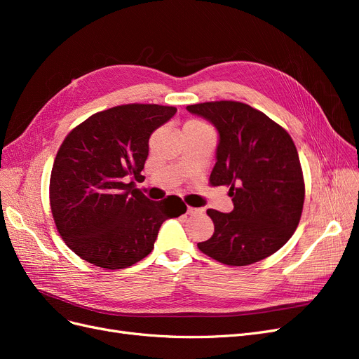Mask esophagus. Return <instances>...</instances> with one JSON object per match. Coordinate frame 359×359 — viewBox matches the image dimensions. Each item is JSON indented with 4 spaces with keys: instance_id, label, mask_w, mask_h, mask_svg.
Returning <instances> with one entry per match:
<instances>
[{
    "instance_id": "obj_1",
    "label": "esophagus",
    "mask_w": 359,
    "mask_h": 359,
    "mask_svg": "<svg viewBox=\"0 0 359 359\" xmlns=\"http://www.w3.org/2000/svg\"><path fill=\"white\" fill-rule=\"evenodd\" d=\"M203 210L202 208H194V206H187V214L189 215H198L202 214Z\"/></svg>"
}]
</instances>
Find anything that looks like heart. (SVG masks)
Segmentation results:
<instances>
[{"label": "heart", "instance_id": "b5f03b06", "mask_svg": "<svg viewBox=\"0 0 359 359\" xmlns=\"http://www.w3.org/2000/svg\"><path fill=\"white\" fill-rule=\"evenodd\" d=\"M186 126H203V124L199 121H189Z\"/></svg>", "mask_w": 359, "mask_h": 359}]
</instances>
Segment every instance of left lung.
<instances>
[{"mask_svg": "<svg viewBox=\"0 0 359 359\" xmlns=\"http://www.w3.org/2000/svg\"><path fill=\"white\" fill-rule=\"evenodd\" d=\"M187 111L211 123L219 135L210 182L229 187L233 210H208L214 233L202 253L232 266L259 262L297 231L304 205L298 151L285 128L240 102H208Z\"/></svg>", "mask_w": 359, "mask_h": 359, "instance_id": "8db88e82", "label": "left lung"}]
</instances>
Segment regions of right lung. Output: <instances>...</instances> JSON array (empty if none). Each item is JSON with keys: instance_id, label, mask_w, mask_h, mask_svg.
I'll list each match as a JSON object with an SVG mask.
<instances>
[{"instance_id": "1", "label": "right lung", "mask_w": 359, "mask_h": 359, "mask_svg": "<svg viewBox=\"0 0 359 359\" xmlns=\"http://www.w3.org/2000/svg\"><path fill=\"white\" fill-rule=\"evenodd\" d=\"M175 112L173 106H116L64 139L50 173V208L62 240L86 262L132 266L154 248L163 222L186 212L178 196L149 201L133 181L144 169L149 136Z\"/></svg>"}]
</instances>
